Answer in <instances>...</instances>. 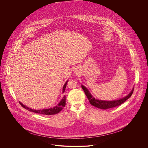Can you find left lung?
<instances>
[{"label":"left lung","instance_id":"1","mask_svg":"<svg viewBox=\"0 0 148 148\" xmlns=\"http://www.w3.org/2000/svg\"><path fill=\"white\" fill-rule=\"evenodd\" d=\"M82 88L83 89V90L84 91L85 94L88 99L90 104L94 106H95L98 108L101 109H107L113 108L114 107L121 105V104L124 103L127 99H128L132 96L133 91H134V88H133L131 92L130 93H129V94L125 97H124L123 98L119 99L118 100L108 101V100H99V99H97L94 98L91 94V93L88 90V89L83 85H82Z\"/></svg>","mask_w":148,"mask_h":148}]
</instances>
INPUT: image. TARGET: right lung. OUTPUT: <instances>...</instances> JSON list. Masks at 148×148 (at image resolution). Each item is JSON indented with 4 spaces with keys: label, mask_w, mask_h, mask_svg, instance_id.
<instances>
[{
    "label": "right lung",
    "mask_w": 148,
    "mask_h": 148,
    "mask_svg": "<svg viewBox=\"0 0 148 148\" xmlns=\"http://www.w3.org/2000/svg\"><path fill=\"white\" fill-rule=\"evenodd\" d=\"M68 82V80L65 82V83L64 84L63 86V91L62 92L64 93L65 90V88H66V86L67 85V83ZM19 103L21 104L23 108H24L25 109L28 110L29 112H34V113H37V114H40L42 115H54L58 113H59L63 109L64 107L65 106V96H64L63 99H62V100H60V101L58 104V105L55 106L53 108H49V109H39V110H35V109H33L31 108H29L28 107L26 106L23 105L21 103V101H19Z\"/></svg>",
    "instance_id": "1"
}]
</instances>
